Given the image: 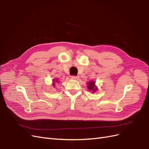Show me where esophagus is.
<instances>
[{
    "mask_svg": "<svg viewBox=\"0 0 149 149\" xmlns=\"http://www.w3.org/2000/svg\"><path fill=\"white\" fill-rule=\"evenodd\" d=\"M71 78L73 79H76V80H78L79 79V76H73L71 77Z\"/></svg>",
    "mask_w": 149,
    "mask_h": 149,
    "instance_id": "obj_1",
    "label": "esophagus"
}]
</instances>
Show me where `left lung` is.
<instances>
[{
    "label": "left lung",
    "mask_w": 149,
    "mask_h": 149,
    "mask_svg": "<svg viewBox=\"0 0 149 149\" xmlns=\"http://www.w3.org/2000/svg\"><path fill=\"white\" fill-rule=\"evenodd\" d=\"M95 83H96V82L93 80L89 81V82L87 83V84H88L87 88L89 89V91H92L93 93H95L97 91V88Z\"/></svg>",
    "instance_id": "obj_1"
}]
</instances>
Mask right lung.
Wrapping results in <instances>:
<instances>
[{"label":"right lung","instance_id":"1","mask_svg":"<svg viewBox=\"0 0 149 149\" xmlns=\"http://www.w3.org/2000/svg\"><path fill=\"white\" fill-rule=\"evenodd\" d=\"M56 83H59V82H58V78H55V79H53V83H52L53 86H54V87L55 86V84H56Z\"/></svg>","mask_w":149,"mask_h":149}]
</instances>
